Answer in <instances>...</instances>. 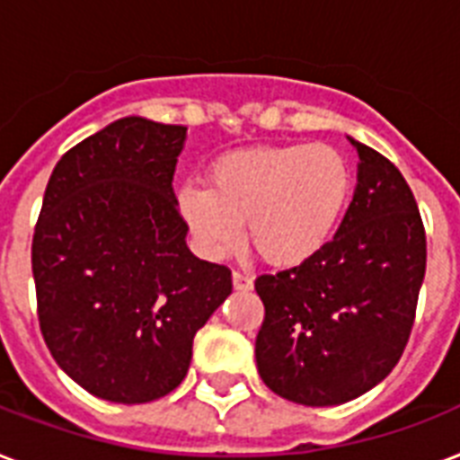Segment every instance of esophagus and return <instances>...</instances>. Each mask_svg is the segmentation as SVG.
I'll return each instance as SVG.
<instances>
[{"instance_id":"34e87169","label":"esophagus","mask_w":460,"mask_h":460,"mask_svg":"<svg viewBox=\"0 0 460 460\" xmlns=\"http://www.w3.org/2000/svg\"><path fill=\"white\" fill-rule=\"evenodd\" d=\"M231 279H234V288H236V291H251V288H252L251 277H248V274H243V272H238V270H234Z\"/></svg>"}]
</instances>
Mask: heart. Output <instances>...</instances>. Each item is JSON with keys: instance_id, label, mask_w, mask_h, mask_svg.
Returning <instances> with one entry per match:
<instances>
[{"instance_id": "1", "label": "heart", "mask_w": 460, "mask_h": 460, "mask_svg": "<svg viewBox=\"0 0 460 460\" xmlns=\"http://www.w3.org/2000/svg\"><path fill=\"white\" fill-rule=\"evenodd\" d=\"M208 188L183 186L179 212L195 245L212 260L248 243L274 267L314 258L339 229L353 193V172L339 150L314 143L245 147L222 155Z\"/></svg>"}]
</instances>
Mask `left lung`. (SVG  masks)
<instances>
[{
    "instance_id": "obj_1",
    "label": "left lung",
    "mask_w": 460,
    "mask_h": 460,
    "mask_svg": "<svg viewBox=\"0 0 460 460\" xmlns=\"http://www.w3.org/2000/svg\"><path fill=\"white\" fill-rule=\"evenodd\" d=\"M358 150V186L334 238L314 258L255 279L265 320L258 372L301 406H339L377 386L399 363L425 279L420 209L396 166Z\"/></svg>"
}]
</instances>
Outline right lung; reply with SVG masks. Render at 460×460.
Masks as SVG:
<instances>
[{
    "label": "right lung",
    "instance_id": "obj_1",
    "mask_svg": "<svg viewBox=\"0 0 460 460\" xmlns=\"http://www.w3.org/2000/svg\"><path fill=\"white\" fill-rule=\"evenodd\" d=\"M186 126L126 117L57 162L32 234L40 332L97 399L147 403L183 382L231 270L188 251L172 181Z\"/></svg>",
    "mask_w": 460,
    "mask_h": 460
}]
</instances>
